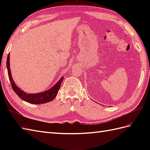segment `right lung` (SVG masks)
I'll return each instance as SVG.
<instances>
[{"label": "right lung", "mask_w": 150, "mask_h": 150, "mask_svg": "<svg viewBox=\"0 0 150 150\" xmlns=\"http://www.w3.org/2000/svg\"><path fill=\"white\" fill-rule=\"evenodd\" d=\"M10 54H8L7 59V71H8V78L10 79L11 83L12 89L13 90L18 96H19L21 99L24 100L26 102L31 103V104H43L48 103L52 101L53 99L55 98L56 95L58 93L59 90L60 89L61 84L62 83V81L63 80V77L60 79V80L54 85L52 88L46 91L40 93H36V94H28L23 91L20 89L16 84L13 82L12 79V77L11 75V72L10 69Z\"/></svg>", "instance_id": "obj_1"}]
</instances>
